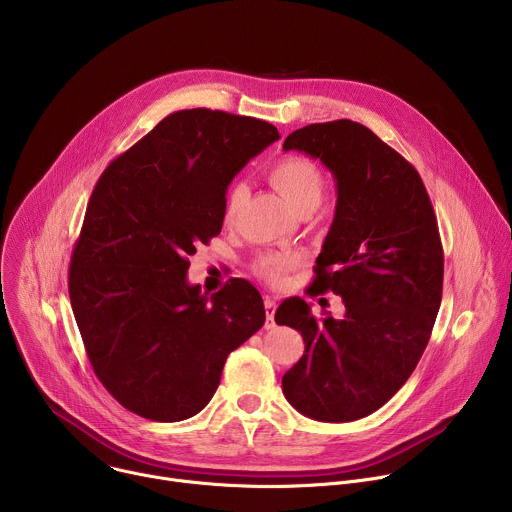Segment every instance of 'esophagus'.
<instances>
[{"label": "esophagus", "mask_w": 512, "mask_h": 512, "mask_svg": "<svg viewBox=\"0 0 512 512\" xmlns=\"http://www.w3.org/2000/svg\"><path fill=\"white\" fill-rule=\"evenodd\" d=\"M275 310H277V302H275L273 298H267V300H265V314H267V320H265V328H267V330L275 326V320H273V316H275Z\"/></svg>", "instance_id": "obj_1"}]
</instances>
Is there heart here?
Returning a JSON list of instances; mask_svg holds the SVG:
<instances>
[{
    "label": "heart",
    "instance_id": "heart-1",
    "mask_svg": "<svg viewBox=\"0 0 512 512\" xmlns=\"http://www.w3.org/2000/svg\"><path fill=\"white\" fill-rule=\"evenodd\" d=\"M269 180L296 210H302L304 206H310V204L318 206L324 194V176L320 168L310 158H304V156L279 158L269 168ZM243 200H245V186L241 182L231 184L225 196L227 221H231V218L237 214ZM298 261L300 259L294 255L269 253L259 259V271L271 283H281L285 277V271L296 267Z\"/></svg>",
    "mask_w": 512,
    "mask_h": 512
}]
</instances>
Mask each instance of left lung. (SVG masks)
Instances as JSON below:
<instances>
[{
	"label": "left lung",
	"mask_w": 512,
	"mask_h": 512,
	"mask_svg": "<svg viewBox=\"0 0 512 512\" xmlns=\"http://www.w3.org/2000/svg\"><path fill=\"white\" fill-rule=\"evenodd\" d=\"M283 150L320 160L336 180V212L316 259V291H332L342 320L285 300L275 322L296 328L302 358L283 395L316 421H354L383 407L411 377L442 302L444 251L417 170L350 119L289 133Z\"/></svg>",
	"instance_id": "1"
}]
</instances>
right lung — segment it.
<instances>
[{"label": "right lung", "mask_w": 512, "mask_h": 512, "mask_svg": "<svg viewBox=\"0 0 512 512\" xmlns=\"http://www.w3.org/2000/svg\"><path fill=\"white\" fill-rule=\"evenodd\" d=\"M277 139L255 117L184 109L101 174L68 294L95 375L135 415L168 423L202 411L227 356L263 326L249 281L208 298L186 273L196 247L223 229L233 178Z\"/></svg>", "instance_id": "1"}]
</instances>
